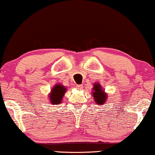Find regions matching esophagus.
Segmentation results:
<instances>
[{"label": "esophagus", "mask_w": 155, "mask_h": 155, "mask_svg": "<svg viewBox=\"0 0 155 155\" xmlns=\"http://www.w3.org/2000/svg\"><path fill=\"white\" fill-rule=\"evenodd\" d=\"M76 89H79V90H81V89H83V86H82L81 84H77V85L76 86Z\"/></svg>", "instance_id": "esophagus-1"}]
</instances>
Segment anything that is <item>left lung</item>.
Masks as SVG:
<instances>
[{
    "instance_id": "left-lung-1",
    "label": "left lung",
    "mask_w": 155,
    "mask_h": 155,
    "mask_svg": "<svg viewBox=\"0 0 155 155\" xmlns=\"http://www.w3.org/2000/svg\"><path fill=\"white\" fill-rule=\"evenodd\" d=\"M93 97L94 99H95V101L97 102V104L101 105L106 101L107 99V94H104V91L101 90V86L99 84H96L94 86L93 89Z\"/></svg>"
}]
</instances>
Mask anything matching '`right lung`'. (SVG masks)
I'll use <instances>...</instances> for the list:
<instances>
[{
    "label": "right lung",
    "mask_w": 155,
    "mask_h": 155,
    "mask_svg": "<svg viewBox=\"0 0 155 155\" xmlns=\"http://www.w3.org/2000/svg\"><path fill=\"white\" fill-rule=\"evenodd\" d=\"M66 88L63 85L58 84L53 88L50 94V101L52 104H58L61 102L62 99L66 92Z\"/></svg>",
    "instance_id": "right-lung-1"
}]
</instances>
